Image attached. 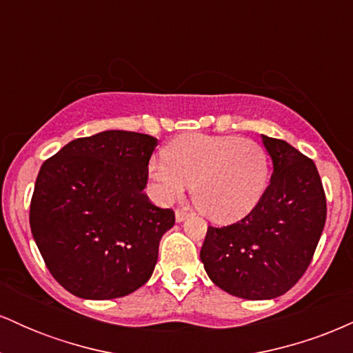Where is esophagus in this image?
<instances>
[{"label": "esophagus", "instance_id": "obj_1", "mask_svg": "<svg viewBox=\"0 0 353 353\" xmlns=\"http://www.w3.org/2000/svg\"><path fill=\"white\" fill-rule=\"evenodd\" d=\"M185 219H188V212H185V210H182V209H177L176 210V221L182 222V221H185Z\"/></svg>", "mask_w": 353, "mask_h": 353}]
</instances>
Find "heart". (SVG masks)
<instances>
[{
    "label": "heart",
    "mask_w": 353,
    "mask_h": 353,
    "mask_svg": "<svg viewBox=\"0 0 353 353\" xmlns=\"http://www.w3.org/2000/svg\"><path fill=\"white\" fill-rule=\"evenodd\" d=\"M269 174L265 149L237 136H181L165 145L164 161L149 163L161 199H181L190 184L194 205L217 224L252 212L264 196Z\"/></svg>",
    "instance_id": "heart-1"
}]
</instances>
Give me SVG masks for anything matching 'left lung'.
Instances as JSON below:
<instances>
[{"mask_svg":"<svg viewBox=\"0 0 353 353\" xmlns=\"http://www.w3.org/2000/svg\"><path fill=\"white\" fill-rule=\"evenodd\" d=\"M274 174L259 204L224 228L209 225L201 261L222 290L247 301L275 299L305 274L327 217L314 161L282 139L262 136Z\"/></svg>","mask_w":353,"mask_h":353,"instance_id":"obj_1","label":"left lung"}]
</instances>
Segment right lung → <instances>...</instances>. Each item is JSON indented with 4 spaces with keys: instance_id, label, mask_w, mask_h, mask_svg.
<instances>
[{
    "instance_id": "add662e5",
    "label": "right lung",
    "mask_w": 353,
    "mask_h": 353,
    "mask_svg": "<svg viewBox=\"0 0 353 353\" xmlns=\"http://www.w3.org/2000/svg\"><path fill=\"white\" fill-rule=\"evenodd\" d=\"M156 145L149 134L104 131L71 141L39 169L31 232L48 270L76 297H124L152 275L176 222L144 192Z\"/></svg>"
}]
</instances>
